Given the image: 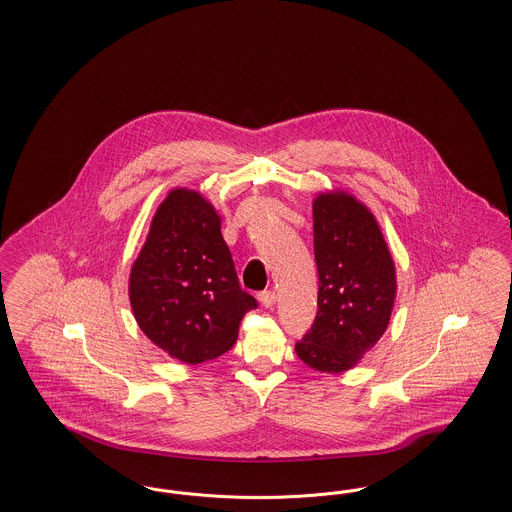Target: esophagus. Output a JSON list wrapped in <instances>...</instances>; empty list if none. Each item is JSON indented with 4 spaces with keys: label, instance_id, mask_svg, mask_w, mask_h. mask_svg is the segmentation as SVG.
<instances>
[{
    "label": "esophagus",
    "instance_id": "1",
    "mask_svg": "<svg viewBox=\"0 0 512 512\" xmlns=\"http://www.w3.org/2000/svg\"><path fill=\"white\" fill-rule=\"evenodd\" d=\"M259 301L263 307H272L276 303V293L272 290H265V292L259 293Z\"/></svg>",
    "mask_w": 512,
    "mask_h": 512
}]
</instances>
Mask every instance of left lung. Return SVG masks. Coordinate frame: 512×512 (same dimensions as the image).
Segmentation results:
<instances>
[{
	"instance_id": "1",
	"label": "left lung",
	"mask_w": 512,
	"mask_h": 512,
	"mask_svg": "<svg viewBox=\"0 0 512 512\" xmlns=\"http://www.w3.org/2000/svg\"><path fill=\"white\" fill-rule=\"evenodd\" d=\"M313 219L318 311L295 353L305 365L336 374L357 365L386 332L395 267L374 215L353 195H318Z\"/></svg>"
}]
</instances>
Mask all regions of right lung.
I'll use <instances>...</instances> for the list:
<instances>
[{
  "label": "right lung",
  "instance_id": "obj_1",
  "mask_svg": "<svg viewBox=\"0 0 512 512\" xmlns=\"http://www.w3.org/2000/svg\"><path fill=\"white\" fill-rule=\"evenodd\" d=\"M130 305L147 338L188 365L226 353L245 313L257 309L215 207L197 192L172 190L159 205L130 272Z\"/></svg>",
  "mask_w": 512,
  "mask_h": 512
}]
</instances>
